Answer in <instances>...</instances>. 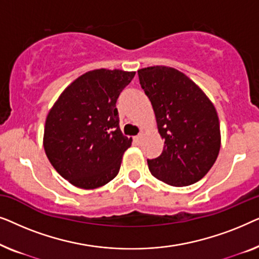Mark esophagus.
Here are the masks:
<instances>
[{"mask_svg": "<svg viewBox=\"0 0 259 259\" xmlns=\"http://www.w3.org/2000/svg\"><path fill=\"white\" fill-rule=\"evenodd\" d=\"M141 137H143V134H138V136H136L133 138V140H134V143L136 144H139L140 143V140H141Z\"/></svg>", "mask_w": 259, "mask_h": 259, "instance_id": "34e87169", "label": "esophagus"}]
</instances>
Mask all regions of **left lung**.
I'll list each match as a JSON object with an SVG mask.
<instances>
[{"label":"left lung","mask_w":259,"mask_h":259,"mask_svg":"<svg viewBox=\"0 0 259 259\" xmlns=\"http://www.w3.org/2000/svg\"><path fill=\"white\" fill-rule=\"evenodd\" d=\"M138 75L165 140L161 154L147 159L150 172L172 186L197 183L210 171L221 148L214 106L192 80L171 67H147Z\"/></svg>","instance_id":"8db88e82"}]
</instances>
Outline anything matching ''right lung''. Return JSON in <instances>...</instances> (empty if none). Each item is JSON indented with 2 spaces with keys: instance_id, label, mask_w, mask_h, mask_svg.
<instances>
[{
  "instance_id": "1",
  "label": "right lung",
  "mask_w": 259,
  "mask_h": 259,
  "mask_svg": "<svg viewBox=\"0 0 259 259\" xmlns=\"http://www.w3.org/2000/svg\"><path fill=\"white\" fill-rule=\"evenodd\" d=\"M136 75L95 69L70 83L49 111L46 154L58 173L80 189H97L119 173L132 139L119 127L116 100Z\"/></svg>"
}]
</instances>
